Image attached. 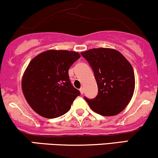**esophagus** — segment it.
Masks as SVG:
<instances>
[{
  "instance_id": "1",
  "label": "esophagus",
  "mask_w": 158,
  "mask_h": 158,
  "mask_svg": "<svg viewBox=\"0 0 158 158\" xmlns=\"http://www.w3.org/2000/svg\"><path fill=\"white\" fill-rule=\"evenodd\" d=\"M80 92H81V94H83V93H84V89H83V87H81V88L80 89Z\"/></svg>"
}]
</instances>
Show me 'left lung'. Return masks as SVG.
<instances>
[{
  "label": "left lung",
  "instance_id": "left-lung-1",
  "mask_svg": "<svg viewBox=\"0 0 158 158\" xmlns=\"http://www.w3.org/2000/svg\"><path fill=\"white\" fill-rule=\"evenodd\" d=\"M92 67L98 93L94 99H84L90 108L103 116L121 112L134 94L135 80L132 66L120 52L109 48L81 52Z\"/></svg>",
  "mask_w": 158,
  "mask_h": 158
}]
</instances>
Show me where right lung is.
Here are the masks:
<instances>
[{"instance_id":"1","label":"right lung","mask_w":158,"mask_h":158,"mask_svg":"<svg viewBox=\"0 0 158 158\" xmlns=\"http://www.w3.org/2000/svg\"><path fill=\"white\" fill-rule=\"evenodd\" d=\"M81 57L68 50H47L30 61L22 77V90L31 108L46 118H58L71 108L80 92L72 85L69 69Z\"/></svg>"}]
</instances>
